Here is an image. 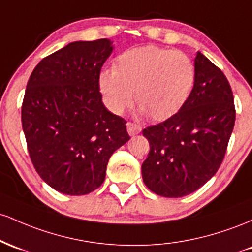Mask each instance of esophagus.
Segmentation results:
<instances>
[{"mask_svg": "<svg viewBox=\"0 0 252 252\" xmlns=\"http://www.w3.org/2000/svg\"><path fill=\"white\" fill-rule=\"evenodd\" d=\"M141 127L134 123H127V132H128L129 135H135L140 133Z\"/></svg>", "mask_w": 252, "mask_h": 252, "instance_id": "obj_1", "label": "esophagus"}]
</instances>
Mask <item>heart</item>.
<instances>
[{
  "instance_id": "1",
  "label": "heart",
  "mask_w": 252,
  "mask_h": 252,
  "mask_svg": "<svg viewBox=\"0 0 252 252\" xmlns=\"http://www.w3.org/2000/svg\"><path fill=\"white\" fill-rule=\"evenodd\" d=\"M196 80L194 62L186 53L148 45L127 50L113 70L98 75V88L109 111L121 114L134 97L154 120L172 117L182 108Z\"/></svg>"
}]
</instances>
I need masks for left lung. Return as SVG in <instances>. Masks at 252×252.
Segmentation results:
<instances>
[{"label":"left lung","instance_id":"obj_1","mask_svg":"<svg viewBox=\"0 0 252 252\" xmlns=\"http://www.w3.org/2000/svg\"><path fill=\"white\" fill-rule=\"evenodd\" d=\"M193 92L176 114L143 129L150 144L141 165L144 183L164 197H182L202 187L224 159L236 109L224 72L201 52L194 59Z\"/></svg>","mask_w":252,"mask_h":252}]
</instances>
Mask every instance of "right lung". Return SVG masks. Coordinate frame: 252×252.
<instances>
[{
	"label": "right lung",
	"instance_id": "obj_1",
	"mask_svg": "<svg viewBox=\"0 0 252 252\" xmlns=\"http://www.w3.org/2000/svg\"><path fill=\"white\" fill-rule=\"evenodd\" d=\"M112 44L70 42L42 59L28 80L21 108L28 154L44 182L63 194L100 187L113 152L129 140L126 121L104 107L98 88Z\"/></svg>",
	"mask_w": 252,
	"mask_h": 252
}]
</instances>
